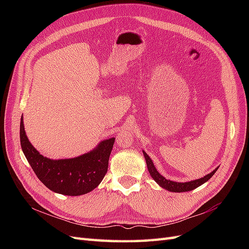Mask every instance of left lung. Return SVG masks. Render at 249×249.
<instances>
[{"instance_id": "obj_1", "label": "left lung", "mask_w": 249, "mask_h": 249, "mask_svg": "<svg viewBox=\"0 0 249 249\" xmlns=\"http://www.w3.org/2000/svg\"><path fill=\"white\" fill-rule=\"evenodd\" d=\"M143 155L145 157V161L147 164V168L149 171V175L152 176V178L156 180V182L159 184L164 189H166L168 191L171 192H186V191H191L195 188L199 187L200 185H202L203 183H206L207 180H209L211 178L214 176V173L217 171L218 167L212 171L209 175H207L206 177H203L201 178L192 180V182H187V183H177V182H172V180L166 179L164 177H162L159 172L157 171V169L154 166V163L152 161V159L148 157V155L143 150Z\"/></svg>"}]
</instances>
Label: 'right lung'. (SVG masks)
<instances>
[{
  "label": "right lung",
  "mask_w": 249,
  "mask_h": 249,
  "mask_svg": "<svg viewBox=\"0 0 249 249\" xmlns=\"http://www.w3.org/2000/svg\"><path fill=\"white\" fill-rule=\"evenodd\" d=\"M21 149L42 184L56 193L78 196L100 185L108 170L109 157L115 138L101 142L92 152L73 159L51 160L40 155L29 142L20 119Z\"/></svg>",
  "instance_id": "obj_1"
}]
</instances>
